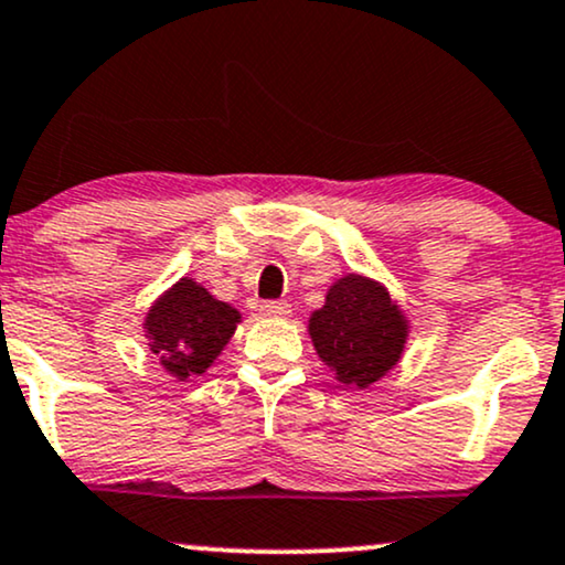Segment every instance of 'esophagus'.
<instances>
[{"instance_id":"obj_1","label":"esophagus","mask_w":565,"mask_h":565,"mask_svg":"<svg viewBox=\"0 0 565 565\" xmlns=\"http://www.w3.org/2000/svg\"><path fill=\"white\" fill-rule=\"evenodd\" d=\"M260 312H263V316H268V318H287L291 312V305L284 302V300H268V302L260 305Z\"/></svg>"}]
</instances>
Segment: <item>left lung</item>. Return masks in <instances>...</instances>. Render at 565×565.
<instances>
[{"instance_id": "left-lung-1", "label": "left lung", "mask_w": 565, "mask_h": 565, "mask_svg": "<svg viewBox=\"0 0 565 565\" xmlns=\"http://www.w3.org/2000/svg\"><path fill=\"white\" fill-rule=\"evenodd\" d=\"M407 329L405 312L386 287L358 274L334 281L308 323L318 358L334 371L337 382L358 390H369L397 365Z\"/></svg>"}]
</instances>
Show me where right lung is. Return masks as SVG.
Instances as JSON below:
<instances>
[{
  "label": "right lung",
  "instance_id": "add662e5",
  "mask_svg": "<svg viewBox=\"0 0 565 565\" xmlns=\"http://www.w3.org/2000/svg\"><path fill=\"white\" fill-rule=\"evenodd\" d=\"M239 321V310L215 300L194 278L183 276L149 308L145 337L162 369L186 382L215 363Z\"/></svg>",
  "mask_w": 565,
  "mask_h": 565
}]
</instances>
